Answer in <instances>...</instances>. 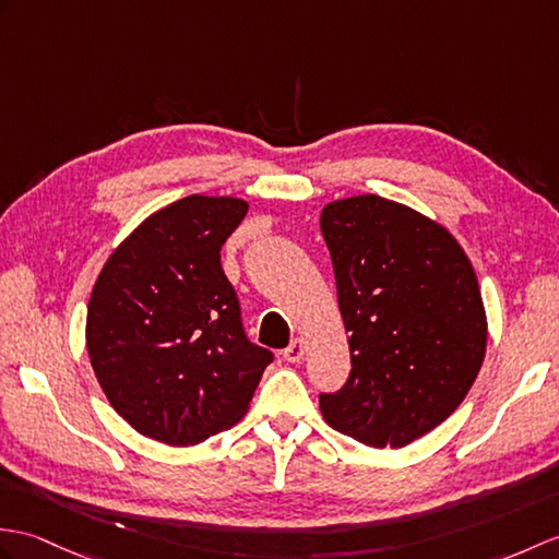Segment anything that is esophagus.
Returning <instances> with one entry per match:
<instances>
[{"mask_svg": "<svg viewBox=\"0 0 559 559\" xmlns=\"http://www.w3.org/2000/svg\"><path fill=\"white\" fill-rule=\"evenodd\" d=\"M283 359L290 361V365H297V361L305 359V343L300 338H295L288 347L283 349Z\"/></svg>", "mask_w": 559, "mask_h": 559, "instance_id": "34e87169", "label": "esophagus"}]
</instances>
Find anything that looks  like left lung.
<instances>
[{"label": "left lung", "mask_w": 559, "mask_h": 559, "mask_svg": "<svg viewBox=\"0 0 559 559\" xmlns=\"http://www.w3.org/2000/svg\"><path fill=\"white\" fill-rule=\"evenodd\" d=\"M319 224L353 359L319 409L369 448H405L462 405L484 365L476 271L443 224L379 194L329 202Z\"/></svg>", "instance_id": "1"}]
</instances>
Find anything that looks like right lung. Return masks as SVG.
Listing matches in <instances>:
<instances>
[{"instance_id": "right-lung-1", "label": "right lung", "mask_w": 559, "mask_h": 559, "mask_svg": "<svg viewBox=\"0 0 559 559\" xmlns=\"http://www.w3.org/2000/svg\"><path fill=\"white\" fill-rule=\"evenodd\" d=\"M240 198H188L150 214L104 262L87 302L90 365L140 436L186 448L238 424L274 355L245 338L221 248Z\"/></svg>"}]
</instances>
